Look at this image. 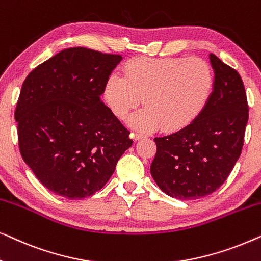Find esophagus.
Listing matches in <instances>:
<instances>
[{
  "instance_id": "obj_1",
  "label": "esophagus",
  "mask_w": 261,
  "mask_h": 261,
  "mask_svg": "<svg viewBox=\"0 0 261 261\" xmlns=\"http://www.w3.org/2000/svg\"><path fill=\"white\" fill-rule=\"evenodd\" d=\"M132 135H133V139L135 141H139V140H141V139L146 138L144 134H140V133H133Z\"/></svg>"
}]
</instances>
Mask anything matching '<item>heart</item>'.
Returning <instances> with one entry per match:
<instances>
[{
	"label": "heart",
	"mask_w": 261,
	"mask_h": 261,
	"mask_svg": "<svg viewBox=\"0 0 261 261\" xmlns=\"http://www.w3.org/2000/svg\"><path fill=\"white\" fill-rule=\"evenodd\" d=\"M124 77H109L105 96L112 112L124 119L144 98L145 109L128 120L133 129L177 132L191 124L208 105L215 78L201 58L139 57L124 65Z\"/></svg>",
	"instance_id": "b5f03b06"
}]
</instances>
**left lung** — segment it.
<instances>
[{"label": "left lung", "mask_w": 261, "mask_h": 261, "mask_svg": "<svg viewBox=\"0 0 261 261\" xmlns=\"http://www.w3.org/2000/svg\"><path fill=\"white\" fill-rule=\"evenodd\" d=\"M215 84L208 105L183 129L154 138L151 174L171 197L189 201L213 194L241 154L248 105L240 74L210 53Z\"/></svg>", "instance_id": "left-lung-1"}]
</instances>
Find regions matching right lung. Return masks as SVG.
Returning <instances> with one entry per match:
<instances>
[{
  "mask_svg": "<svg viewBox=\"0 0 261 261\" xmlns=\"http://www.w3.org/2000/svg\"><path fill=\"white\" fill-rule=\"evenodd\" d=\"M121 60L71 47L23 82L15 110L20 153L41 184L62 197L81 199L101 190L133 144L101 99Z\"/></svg>",
  "mask_w": 261,
  "mask_h": 261,
  "instance_id": "add662e5",
  "label": "right lung"
}]
</instances>
